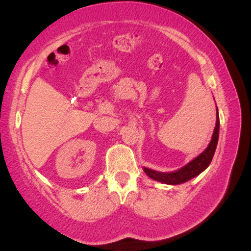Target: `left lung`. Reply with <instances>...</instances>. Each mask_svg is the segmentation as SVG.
<instances>
[{
  "mask_svg": "<svg viewBox=\"0 0 251 251\" xmlns=\"http://www.w3.org/2000/svg\"><path fill=\"white\" fill-rule=\"evenodd\" d=\"M219 125V115L217 108V112H216V126L209 145L207 146L206 150L203 151L201 155H198L196 158L189 161V163L185 165L184 167L179 168L176 172L171 173H160L152 171V169H150L147 167H144V172H145L146 175L148 177H151V179L160 181L163 182V184L167 185H179L182 184V182L193 179L194 177L198 176L199 174L205 171L211 163V159L212 157H214L216 147H217L218 143Z\"/></svg>",
  "mask_w": 251,
  "mask_h": 251,
  "instance_id": "left-lung-1",
  "label": "left lung"
}]
</instances>
